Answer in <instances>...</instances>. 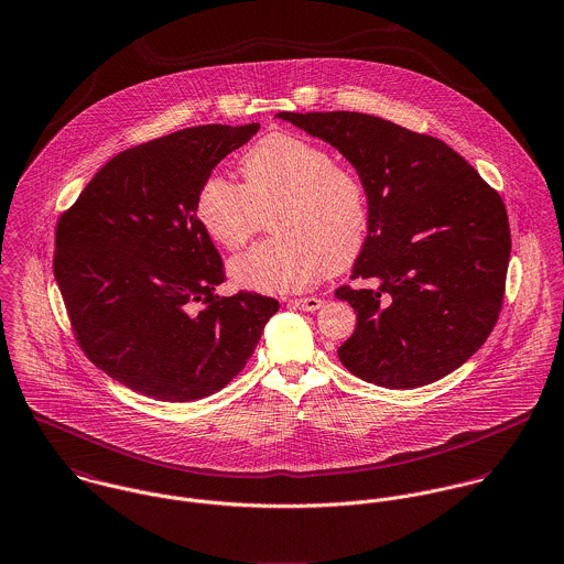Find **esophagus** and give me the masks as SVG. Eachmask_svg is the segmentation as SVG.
I'll list each match as a JSON object with an SVG mask.
<instances>
[{
    "instance_id": "34e87169",
    "label": "esophagus",
    "mask_w": 564,
    "mask_h": 564,
    "mask_svg": "<svg viewBox=\"0 0 564 564\" xmlns=\"http://www.w3.org/2000/svg\"><path fill=\"white\" fill-rule=\"evenodd\" d=\"M292 307L301 310V312L313 313L322 307V301L315 299V296H312V299H296V301H292Z\"/></svg>"
}]
</instances>
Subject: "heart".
Here are the masks:
<instances>
[{"label": "heart", "mask_w": 564, "mask_h": 564, "mask_svg": "<svg viewBox=\"0 0 564 564\" xmlns=\"http://www.w3.org/2000/svg\"><path fill=\"white\" fill-rule=\"evenodd\" d=\"M240 169L245 186L212 173L194 205L200 229L227 251L242 249L272 214L274 238L229 261L234 285L283 296L355 263L370 234V200L364 182L337 166L328 149L270 133L245 153Z\"/></svg>", "instance_id": "heart-1"}]
</instances>
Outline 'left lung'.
Masks as SVG:
<instances>
[{"label": "left lung", "instance_id": "8db88e82", "mask_svg": "<svg viewBox=\"0 0 564 564\" xmlns=\"http://www.w3.org/2000/svg\"><path fill=\"white\" fill-rule=\"evenodd\" d=\"M335 147L370 200V234L339 288L357 328L337 355L344 368L387 389H413L460 368L494 330L510 259L500 194L454 149L361 112H279Z\"/></svg>", "mask_w": 564, "mask_h": 564}]
</instances>
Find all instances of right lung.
Listing matches in <instances>:
<instances>
[{
  "label": "right lung",
  "mask_w": 564,
  "mask_h": 564,
  "mask_svg": "<svg viewBox=\"0 0 564 564\" xmlns=\"http://www.w3.org/2000/svg\"><path fill=\"white\" fill-rule=\"evenodd\" d=\"M257 131L188 127L127 149L58 223L54 274L75 337L142 395L189 402L220 391L279 312L251 292L216 294L223 261L194 214L203 180Z\"/></svg>",
  "instance_id": "1"
}]
</instances>
